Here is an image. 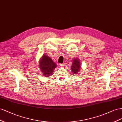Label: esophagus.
I'll list each match as a JSON object with an SVG mask.
<instances>
[{
	"label": "esophagus",
	"instance_id": "obj_1",
	"mask_svg": "<svg viewBox=\"0 0 122 122\" xmlns=\"http://www.w3.org/2000/svg\"><path fill=\"white\" fill-rule=\"evenodd\" d=\"M65 65H66V64H65V63H62V64H60V66H61V67L65 66Z\"/></svg>",
	"mask_w": 122,
	"mask_h": 122
}]
</instances>
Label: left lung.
<instances>
[{
	"label": "left lung",
	"instance_id": "1",
	"mask_svg": "<svg viewBox=\"0 0 122 122\" xmlns=\"http://www.w3.org/2000/svg\"><path fill=\"white\" fill-rule=\"evenodd\" d=\"M81 62L80 61V59L78 58L74 59L72 60V63L71 66V71L75 74L78 75L80 72V70L81 68Z\"/></svg>",
	"mask_w": 122,
	"mask_h": 122
}]
</instances>
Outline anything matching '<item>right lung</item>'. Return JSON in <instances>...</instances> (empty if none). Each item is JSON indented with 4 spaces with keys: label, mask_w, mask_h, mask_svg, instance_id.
I'll return each mask as SVG.
<instances>
[{
    "label": "right lung",
    "mask_w": 122,
    "mask_h": 122,
    "mask_svg": "<svg viewBox=\"0 0 122 122\" xmlns=\"http://www.w3.org/2000/svg\"><path fill=\"white\" fill-rule=\"evenodd\" d=\"M57 66L51 58L46 55H43L39 61V68L44 77L47 78L53 75L54 69L57 67Z\"/></svg>",
    "instance_id": "add662e5"
}]
</instances>
